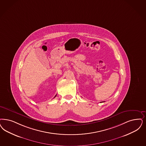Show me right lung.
<instances>
[{
  "label": "right lung",
  "instance_id": "1",
  "mask_svg": "<svg viewBox=\"0 0 146 146\" xmlns=\"http://www.w3.org/2000/svg\"><path fill=\"white\" fill-rule=\"evenodd\" d=\"M55 97H54V98H55Z\"/></svg>",
  "mask_w": 146,
  "mask_h": 146
}]
</instances>
